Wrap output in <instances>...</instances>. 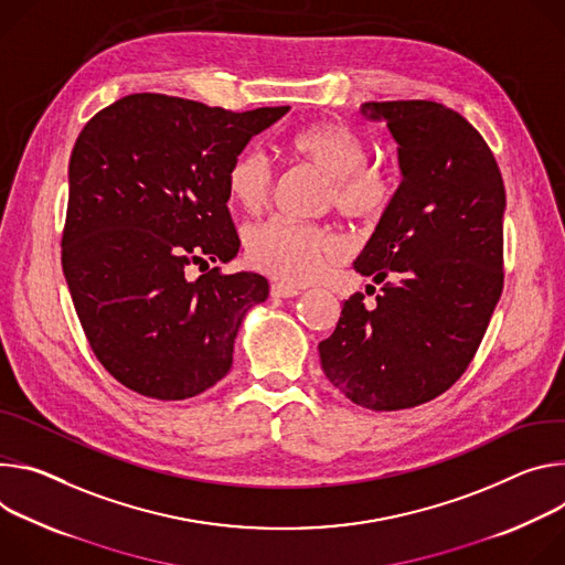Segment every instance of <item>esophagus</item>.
<instances>
[{"label": "esophagus", "instance_id": "1", "mask_svg": "<svg viewBox=\"0 0 565 565\" xmlns=\"http://www.w3.org/2000/svg\"><path fill=\"white\" fill-rule=\"evenodd\" d=\"M300 294V289L298 287H294V285H285V282H271V296L274 298H294V296H298Z\"/></svg>", "mask_w": 565, "mask_h": 565}]
</instances>
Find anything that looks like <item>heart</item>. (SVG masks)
I'll return each mask as SVG.
<instances>
[{
	"label": "heart",
	"mask_w": 565,
	"mask_h": 565,
	"mask_svg": "<svg viewBox=\"0 0 565 565\" xmlns=\"http://www.w3.org/2000/svg\"><path fill=\"white\" fill-rule=\"evenodd\" d=\"M289 146L307 166L328 177L326 204L361 222L384 217L397 195L393 177L370 161L367 143L341 122H317L298 130ZM231 200L246 213H260L274 193V163L250 148L235 157L226 172ZM248 263L276 280L302 285L345 254V239L330 226L300 224L282 217L250 226L244 235Z\"/></svg>",
	"instance_id": "heart-1"
}]
</instances>
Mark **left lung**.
Masks as SVG:
<instances>
[{
  "label": "left lung",
  "instance_id": "obj_1",
  "mask_svg": "<svg viewBox=\"0 0 565 565\" xmlns=\"http://www.w3.org/2000/svg\"><path fill=\"white\" fill-rule=\"evenodd\" d=\"M361 114L386 120L402 183L354 260L382 294L372 307L352 294L319 354L350 402L399 411L449 391L484 337L503 291L505 185L478 130L440 103H363Z\"/></svg>",
  "mask_w": 565,
  "mask_h": 565
}]
</instances>
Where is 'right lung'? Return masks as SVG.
<instances>
[{
  "instance_id": "1",
  "label": "right lung",
  "mask_w": 565,
  "mask_h": 565,
  "mask_svg": "<svg viewBox=\"0 0 565 565\" xmlns=\"http://www.w3.org/2000/svg\"><path fill=\"white\" fill-rule=\"evenodd\" d=\"M287 111L130 94L83 128L62 271L96 359L125 388L174 402L226 377L237 330L269 282L220 267L191 280L185 269L237 256L226 172Z\"/></svg>"
}]
</instances>
